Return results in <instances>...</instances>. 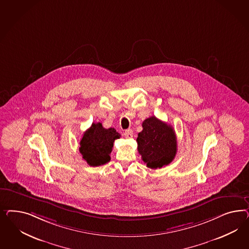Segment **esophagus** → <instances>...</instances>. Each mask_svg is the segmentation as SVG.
<instances>
[{
  "label": "esophagus",
  "instance_id": "obj_1",
  "mask_svg": "<svg viewBox=\"0 0 249 249\" xmlns=\"http://www.w3.org/2000/svg\"><path fill=\"white\" fill-rule=\"evenodd\" d=\"M124 136H125L126 138H128V139H130V138L133 137V131H132L131 129H126V130L124 131Z\"/></svg>",
  "mask_w": 249,
  "mask_h": 249
}]
</instances>
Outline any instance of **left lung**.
<instances>
[{
	"label": "left lung",
	"mask_w": 249,
	"mask_h": 249,
	"mask_svg": "<svg viewBox=\"0 0 249 249\" xmlns=\"http://www.w3.org/2000/svg\"><path fill=\"white\" fill-rule=\"evenodd\" d=\"M138 134V151L147 167L160 169L170 164L177 152V141L171 125L152 116L142 122Z\"/></svg>",
	"instance_id": "8db88e82"
}]
</instances>
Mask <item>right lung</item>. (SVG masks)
Here are the masks:
<instances>
[{"label": "right lung", "mask_w": 249, "mask_h": 249, "mask_svg": "<svg viewBox=\"0 0 249 249\" xmlns=\"http://www.w3.org/2000/svg\"><path fill=\"white\" fill-rule=\"evenodd\" d=\"M120 138L121 134L115 128H103L100 122L92 123L84 132L79 151L89 165H103L110 160L114 142Z\"/></svg>", "instance_id": "right-lung-1"}]
</instances>
